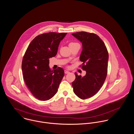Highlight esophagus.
<instances>
[{
  "label": "esophagus",
  "mask_w": 134,
  "mask_h": 134,
  "mask_svg": "<svg viewBox=\"0 0 134 134\" xmlns=\"http://www.w3.org/2000/svg\"><path fill=\"white\" fill-rule=\"evenodd\" d=\"M70 73L69 71H67V70H64V73H65V74H68V73Z\"/></svg>",
  "instance_id": "1"
}]
</instances>
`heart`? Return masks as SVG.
Returning <instances> with one entry per match:
<instances>
[{"instance_id":"1","label":"heart","mask_w":134,"mask_h":134,"mask_svg":"<svg viewBox=\"0 0 134 134\" xmlns=\"http://www.w3.org/2000/svg\"><path fill=\"white\" fill-rule=\"evenodd\" d=\"M75 43H74V42H71V43H70L69 45H72V44H75Z\"/></svg>"}]
</instances>
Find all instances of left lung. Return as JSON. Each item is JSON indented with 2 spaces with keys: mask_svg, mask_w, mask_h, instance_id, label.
Masks as SVG:
<instances>
[{
  "mask_svg": "<svg viewBox=\"0 0 134 134\" xmlns=\"http://www.w3.org/2000/svg\"><path fill=\"white\" fill-rule=\"evenodd\" d=\"M72 35L82 44L80 60L86 71L85 76L75 74L72 82L74 93L82 99L92 97L103 86L107 74L108 53L105 43L97 35L85 31Z\"/></svg>",
  "mask_w": 134,
  "mask_h": 134,
  "instance_id": "left-lung-1",
  "label": "left lung"
}]
</instances>
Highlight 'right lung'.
I'll list each match as a JSON object with an SVG mask.
<instances>
[{
    "label": "right lung",
    "mask_w": 134,
    "mask_h": 134,
    "mask_svg": "<svg viewBox=\"0 0 134 134\" xmlns=\"http://www.w3.org/2000/svg\"><path fill=\"white\" fill-rule=\"evenodd\" d=\"M67 33L48 32L37 36L29 44L23 58L21 70L25 83L32 95L47 100L56 94L64 75L61 68L52 71L49 59L57 55L60 41Z\"/></svg>",
    "instance_id": "right-lung-1"
}]
</instances>
